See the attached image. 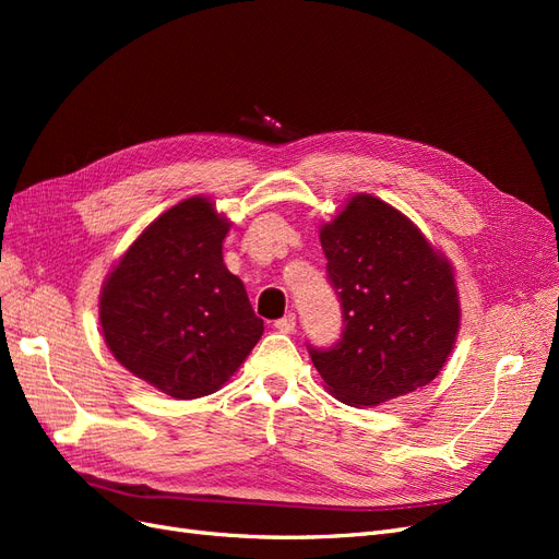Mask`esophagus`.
<instances>
[{"instance_id":"1","label":"esophagus","mask_w":559,"mask_h":559,"mask_svg":"<svg viewBox=\"0 0 559 559\" xmlns=\"http://www.w3.org/2000/svg\"><path fill=\"white\" fill-rule=\"evenodd\" d=\"M275 329L280 331V333H292L294 329H296V314H284L282 319H277L275 321Z\"/></svg>"}]
</instances>
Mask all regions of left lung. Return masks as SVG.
Here are the masks:
<instances>
[{"mask_svg": "<svg viewBox=\"0 0 559 559\" xmlns=\"http://www.w3.org/2000/svg\"><path fill=\"white\" fill-rule=\"evenodd\" d=\"M343 341L310 357L326 392L370 408L427 386L441 373L462 324L454 267L408 216L354 193L319 226Z\"/></svg>", "mask_w": 559, "mask_h": 559, "instance_id": "1", "label": "left lung"}]
</instances>
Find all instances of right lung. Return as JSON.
Instances as JSON below:
<instances>
[{
    "instance_id": "right-lung-1",
    "label": "right lung",
    "mask_w": 559,
    "mask_h": 559,
    "mask_svg": "<svg viewBox=\"0 0 559 559\" xmlns=\"http://www.w3.org/2000/svg\"><path fill=\"white\" fill-rule=\"evenodd\" d=\"M228 230L212 198H186L138 235L99 292L114 359L179 401L218 392L263 335L242 280L224 263Z\"/></svg>"
}]
</instances>
